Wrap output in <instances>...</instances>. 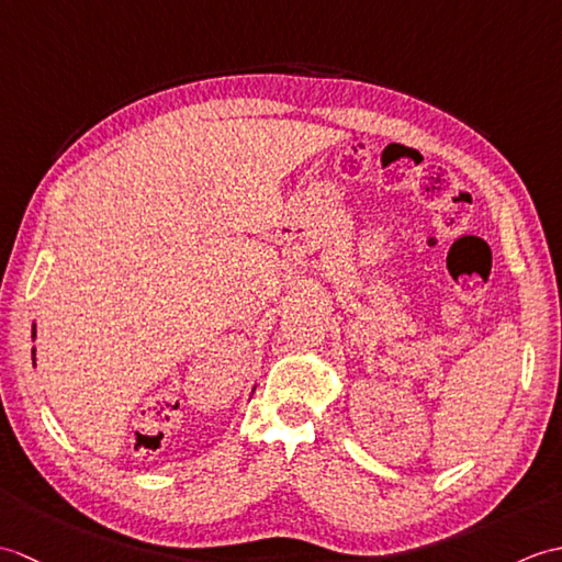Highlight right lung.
<instances>
[{"instance_id": "1", "label": "right lung", "mask_w": 562, "mask_h": 562, "mask_svg": "<svg viewBox=\"0 0 562 562\" xmlns=\"http://www.w3.org/2000/svg\"><path fill=\"white\" fill-rule=\"evenodd\" d=\"M33 336H35V330H33ZM33 355H35V352H33Z\"/></svg>"}]
</instances>
